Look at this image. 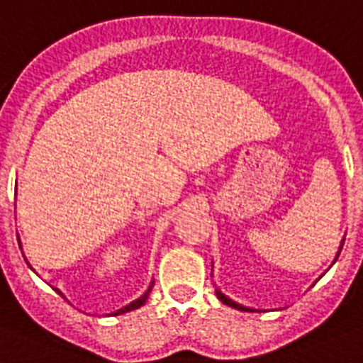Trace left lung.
<instances>
[{
    "instance_id": "1",
    "label": "left lung",
    "mask_w": 363,
    "mask_h": 363,
    "mask_svg": "<svg viewBox=\"0 0 363 363\" xmlns=\"http://www.w3.org/2000/svg\"><path fill=\"white\" fill-rule=\"evenodd\" d=\"M343 242H345V238H343L342 243H340V249H337V255H336V258H334V262H336L337 257H340V251H342V247H343ZM334 262H332V264H334ZM216 294H218V299L221 301V303H223V304H227V306H233V308L242 310V312H258V310L249 308V306H243V304L236 303V301H233V299H230V297H227V295H225V294H221V291H219L218 288H216Z\"/></svg>"
}]
</instances>
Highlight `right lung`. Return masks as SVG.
I'll list each match as a JSON object with an SVG mask.
<instances>
[{
  "instance_id": "right-lung-1",
  "label": "right lung",
  "mask_w": 363,
  "mask_h": 363,
  "mask_svg": "<svg viewBox=\"0 0 363 363\" xmlns=\"http://www.w3.org/2000/svg\"><path fill=\"white\" fill-rule=\"evenodd\" d=\"M18 243H20V242H18ZM20 249H21V247H20ZM29 267H31V266H29ZM151 288H153V282H151V284H149L147 291H145L144 295H140L138 299H135V301H133V303H129V304H127V306H123V308H120V310H116V312L108 313V315H121V313L133 312V310L140 308V306H144V304H145V301H147V297H149V294H151ZM55 290H57V288H55ZM57 294H60V295H62V291H60V290H57ZM62 297H64V295H62Z\"/></svg>"
}]
</instances>
